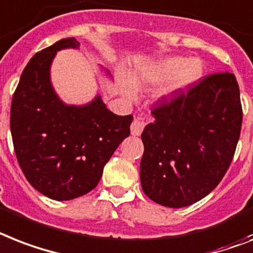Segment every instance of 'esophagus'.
Here are the masks:
<instances>
[{
  "mask_svg": "<svg viewBox=\"0 0 253 253\" xmlns=\"http://www.w3.org/2000/svg\"><path fill=\"white\" fill-rule=\"evenodd\" d=\"M145 123L147 122L144 121V118H141L140 116L135 117L132 125H131V133H132V135H136V136L137 135H140L143 128H144Z\"/></svg>",
  "mask_w": 253,
  "mask_h": 253,
  "instance_id": "1",
  "label": "esophagus"
}]
</instances>
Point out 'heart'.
Returning <instances> with one entry per match:
<instances>
[{"label": "heart", "mask_w": 253, "mask_h": 253, "mask_svg": "<svg viewBox=\"0 0 253 253\" xmlns=\"http://www.w3.org/2000/svg\"><path fill=\"white\" fill-rule=\"evenodd\" d=\"M203 74L204 63L201 59L171 55L135 69L131 75V83L134 87H144L168 80L164 94L174 97L188 91L203 77ZM122 89L128 97H133L135 89L130 83L123 82Z\"/></svg>", "instance_id": "b5f03b06"}]
</instances>
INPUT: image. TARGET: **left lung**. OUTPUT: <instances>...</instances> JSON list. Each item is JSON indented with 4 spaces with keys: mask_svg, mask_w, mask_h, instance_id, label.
<instances>
[{
    "mask_svg": "<svg viewBox=\"0 0 253 253\" xmlns=\"http://www.w3.org/2000/svg\"><path fill=\"white\" fill-rule=\"evenodd\" d=\"M141 133V188L169 208L205 198L233 161L242 128L239 85L231 73L213 74L162 102Z\"/></svg>",
    "mask_w": 253,
    "mask_h": 253,
    "instance_id": "1",
    "label": "left lung"
}]
</instances>
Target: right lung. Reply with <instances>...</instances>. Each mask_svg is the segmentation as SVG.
<instances>
[{
  "label": "right lung",
  "instance_id": "obj_1",
  "mask_svg": "<svg viewBox=\"0 0 253 253\" xmlns=\"http://www.w3.org/2000/svg\"><path fill=\"white\" fill-rule=\"evenodd\" d=\"M78 48L79 42L67 38L36 53L20 75L10 110L20 169L31 186L58 201L83 196L97 186L132 122L131 114L110 112L100 94L85 105H67L55 93L53 59L62 49Z\"/></svg>",
  "mask_w": 253,
  "mask_h": 253
}]
</instances>
